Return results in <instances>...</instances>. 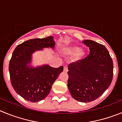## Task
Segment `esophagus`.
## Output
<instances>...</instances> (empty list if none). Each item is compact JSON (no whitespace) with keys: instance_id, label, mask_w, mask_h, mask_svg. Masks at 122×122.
<instances>
[{"instance_id":"1","label":"esophagus","mask_w":122,"mask_h":122,"mask_svg":"<svg viewBox=\"0 0 122 122\" xmlns=\"http://www.w3.org/2000/svg\"><path fill=\"white\" fill-rule=\"evenodd\" d=\"M64 71L66 72H67L68 71V67H67V65L64 67Z\"/></svg>"}]
</instances>
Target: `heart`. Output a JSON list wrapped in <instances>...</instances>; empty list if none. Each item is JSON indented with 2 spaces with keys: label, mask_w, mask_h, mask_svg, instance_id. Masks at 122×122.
I'll return each instance as SVG.
<instances>
[{
  "label": "heart",
  "mask_w": 122,
  "mask_h": 122,
  "mask_svg": "<svg viewBox=\"0 0 122 122\" xmlns=\"http://www.w3.org/2000/svg\"><path fill=\"white\" fill-rule=\"evenodd\" d=\"M64 53L67 55H74L76 60H80L85 55V51L83 49H80L78 46H70L64 49Z\"/></svg>",
  "instance_id": "obj_1"
}]
</instances>
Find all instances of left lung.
<instances>
[{
  "instance_id": "obj_1",
  "label": "left lung",
  "mask_w": 122,
  "mask_h": 122,
  "mask_svg": "<svg viewBox=\"0 0 122 122\" xmlns=\"http://www.w3.org/2000/svg\"><path fill=\"white\" fill-rule=\"evenodd\" d=\"M89 55L68 66L67 87L73 98L83 103L98 98L109 87L113 77V62L105 46L84 40Z\"/></svg>"
}]
</instances>
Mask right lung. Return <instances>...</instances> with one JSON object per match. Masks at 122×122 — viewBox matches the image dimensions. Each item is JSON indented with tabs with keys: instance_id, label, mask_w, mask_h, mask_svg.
<instances>
[{
	"instance_id": "right-lung-1",
	"label": "right lung",
	"mask_w": 122,
	"mask_h": 122,
	"mask_svg": "<svg viewBox=\"0 0 122 122\" xmlns=\"http://www.w3.org/2000/svg\"><path fill=\"white\" fill-rule=\"evenodd\" d=\"M53 36L26 41L15 49L9 64L12 86L17 94L27 101L38 102L49 95L53 83L63 71V67L48 64L31 66L32 55L44 48L54 49Z\"/></svg>"
}]
</instances>
